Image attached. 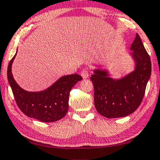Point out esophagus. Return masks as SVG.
I'll use <instances>...</instances> for the list:
<instances>
[{
	"label": "esophagus",
	"mask_w": 160,
	"mask_h": 160,
	"mask_svg": "<svg viewBox=\"0 0 160 160\" xmlns=\"http://www.w3.org/2000/svg\"><path fill=\"white\" fill-rule=\"evenodd\" d=\"M80 75L82 77L85 79V78H87L89 76V71L88 69H83L81 70L80 72Z\"/></svg>",
	"instance_id": "obj_1"
}]
</instances>
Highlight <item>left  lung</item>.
Listing matches in <instances>:
<instances>
[{"instance_id":"1","label":"left lung","mask_w":160,"mask_h":160,"mask_svg":"<svg viewBox=\"0 0 160 160\" xmlns=\"http://www.w3.org/2000/svg\"><path fill=\"white\" fill-rule=\"evenodd\" d=\"M130 49L136 69L120 80H113L106 71L96 69L90 78L94 87V104L98 113L107 118H123L138 109L145 94L152 63L137 33Z\"/></svg>"}]
</instances>
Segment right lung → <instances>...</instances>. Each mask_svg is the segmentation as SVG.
I'll use <instances>...</instances> for the list:
<instances>
[{"label": "right lung", "mask_w": 160, "mask_h": 160, "mask_svg": "<svg viewBox=\"0 0 160 160\" xmlns=\"http://www.w3.org/2000/svg\"><path fill=\"white\" fill-rule=\"evenodd\" d=\"M15 57L16 54L8 65L7 77L20 110L29 118L44 122H55L64 118L68 111L71 89L78 81L82 80V77L78 74L66 75L44 91H26L17 85L13 78L12 64Z\"/></svg>", "instance_id": "right-lung-1"}]
</instances>
